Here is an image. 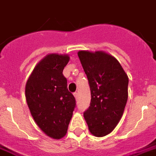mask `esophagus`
Returning a JSON list of instances; mask_svg holds the SVG:
<instances>
[{
  "instance_id": "obj_1",
  "label": "esophagus",
  "mask_w": 156,
  "mask_h": 156,
  "mask_svg": "<svg viewBox=\"0 0 156 156\" xmlns=\"http://www.w3.org/2000/svg\"><path fill=\"white\" fill-rule=\"evenodd\" d=\"M73 96H74V97H75L76 99H78V92H74V93H73Z\"/></svg>"
}]
</instances>
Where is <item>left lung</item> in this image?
Segmentation results:
<instances>
[{
	"label": "left lung",
	"instance_id": "obj_1",
	"mask_svg": "<svg viewBox=\"0 0 156 156\" xmlns=\"http://www.w3.org/2000/svg\"><path fill=\"white\" fill-rule=\"evenodd\" d=\"M88 79L91 103L83 116L96 136L110 133L123 116L128 101V77L117 59L106 52L79 51Z\"/></svg>",
	"mask_w": 156,
	"mask_h": 156
}]
</instances>
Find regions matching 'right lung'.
<instances>
[{
  "label": "right lung",
  "instance_id": "right-lung-1",
  "mask_svg": "<svg viewBox=\"0 0 156 156\" xmlns=\"http://www.w3.org/2000/svg\"><path fill=\"white\" fill-rule=\"evenodd\" d=\"M69 61L68 55H47L36 65L25 86L26 101L33 119L53 139L66 135L76 105L63 75Z\"/></svg>",
  "mask_w": 156,
  "mask_h": 156
}]
</instances>
